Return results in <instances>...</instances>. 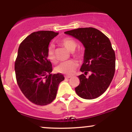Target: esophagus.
<instances>
[{
  "mask_svg": "<svg viewBox=\"0 0 132 132\" xmlns=\"http://www.w3.org/2000/svg\"><path fill=\"white\" fill-rule=\"evenodd\" d=\"M64 78H65V79H69L71 78V76H65Z\"/></svg>",
  "mask_w": 132,
  "mask_h": 132,
  "instance_id": "1",
  "label": "esophagus"
}]
</instances>
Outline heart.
I'll use <instances>...</instances> for the list:
<instances>
[{
    "mask_svg": "<svg viewBox=\"0 0 132 132\" xmlns=\"http://www.w3.org/2000/svg\"><path fill=\"white\" fill-rule=\"evenodd\" d=\"M60 44L64 46L69 51H75L77 46L76 42L70 37H66L63 38L60 41ZM72 54L76 58L81 60L84 56V52L81 50H79L74 52ZM47 56H48V60L51 63H56V58L55 56L54 47L53 45H50L48 47V51H47ZM77 67H78V63L73 60H70V61L61 63L57 66L56 70L57 72H60V73L64 74L66 75H72L75 72Z\"/></svg>",
    "mask_w": 132,
    "mask_h": 132,
    "instance_id": "obj_1",
    "label": "heart"
}]
</instances>
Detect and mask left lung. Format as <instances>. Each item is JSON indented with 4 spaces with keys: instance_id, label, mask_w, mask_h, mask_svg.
<instances>
[{
    "instance_id": "8db88e82",
    "label": "left lung",
    "mask_w": 132,
    "mask_h": 132,
    "mask_svg": "<svg viewBox=\"0 0 132 132\" xmlns=\"http://www.w3.org/2000/svg\"><path fill=\"white\" fill-rule=\"evenodd\" d=\"M64 33L78 39L85 47L84 63L79 76L80 84L75 88L81 98L93 99L107 90L116 70V54L109 38L96 28H79ZM89 72L90 76L86 75Z\"/></svg>"
}]
</instances>
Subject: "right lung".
Returning <instances> with one entry per match:
<instances>
[{
	"mask_svg": "<svg viewBox=\"0 0 132 132\" xmlns=\"http://www.w3.org/2000/svg\"><path fill=\"white\" fill-rule=\"evenodd\" d=\"M57 35L53 31H36L19 46L15 62L16 82L23 95L36 105L52 102L59 84L64 79L61 73L50 74L52 64L47 56L50 42Z\"/></svg>",
	"mask_w": 132,
	"mask_h": 132,
	"instance_id": "right-lung-1",
	"label": "right lung"
}]
</instances>
